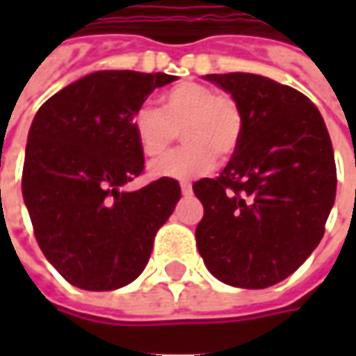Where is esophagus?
Here are the masks:
<instances>
[{
  "mask_svg": "<svg viewBox=\"0 0 356 356\" xmlns=\"http://www.w3.org/2000/svg\"><path fill=\"white\" fill-rule=\"evenodd\" d=\"M181 193L188 196V194H193V185L191 183H181Z\"/></svg>",
  "mask_w": 356,
  "mask_h": 356,
  "instance_id": "34e87169",
  "label": "esophagus"
}]
</instances>
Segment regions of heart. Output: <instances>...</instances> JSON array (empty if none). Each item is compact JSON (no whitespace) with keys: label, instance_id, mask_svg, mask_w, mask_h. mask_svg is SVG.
<instances>
[{"label":"heart","instance_id":"b5f03b06","mask_svg":"<svg viewBox=\"0 0 356 356\" xmlns=\"http://www.w3.org/2000/svg\"><path fill=\"white\" fill-rule=\"evenodd\" d=\"M131 129L140 152L162 156L183 133V147L150 163L152 177L188 181L206 175L240 147L244 118L238 102L227 93L181 81L160 95V108L143 104L133 112Z\"/></svg>","mask_w":356,"mask_h":356}]
</instances>
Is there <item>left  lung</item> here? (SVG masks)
Listing matches in <instances>:
<instances>
[{
    "mask_svg": "<svg viewBox=\"0 0 356 356\" xmlns=\"http://www.w3.org/2000/svg\"><path fill=\"white\" fill-rule=\"evenodd\" d=\"M238 102V150L216 179L193 185L204 206L196 246L217 280L259 290L298 270L318 246L336 200V162L321 112L290 86L206 74Z\"/></svg>",
    "mask_w": 356,
    "mask_h": 356,
    "instance_id": "left-lung-1",
    "label": "left lung"
}]
</instances>
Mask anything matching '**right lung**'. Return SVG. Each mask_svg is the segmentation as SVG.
I'll list each match as a JSON object with an SVG mask.
<instances>
[{
  "mask_svg": "<svg viewBox=\"0 0 356 356\" xmlns=\"http://www.w3.org/2000/svg\"><path fill=\"white\" fill-rule=\"evenodd\" d=\"M175 76L101 70L43 102L30 125L22 196L47 261L81 290L133 282L181 198L175 179L139 191L124 185L145 170L131 116Z\"/></svg>",
  "mask_w": 356,
  "mask_h": 356,
  "instance_id": "obj_1",
  "label": "right lung"
}]
</instances>
